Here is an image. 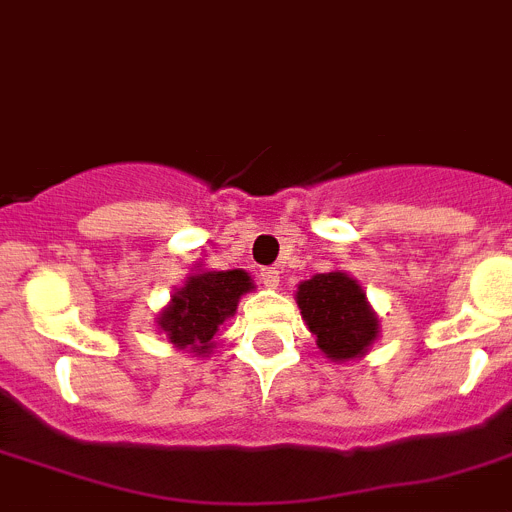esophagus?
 <instances>
[{"label":"esophagus","instance_id":"esophagus-1","mask_svg":"<svg viewBox=\"0 0 512 512\" xmlns=\"http://www.w3.org/2000/svg\"><path fill=\"white\" fill-rule=\"evenodd\" d=\"M260 281L265 283L268 288H278V283H281V270H278V268H262L260 270Z\"/></svg>","mask_w":512,"mask_h":512}]
</instances>
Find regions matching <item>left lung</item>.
I'll list each match as a JSON object with an SVG mask.
<instances>
[{
  "mask_svg": "<svg viewBox=\"0 0 512 512\" xmlns=\"http://www.w3.org/2000/svg\"><path fill=\"white\" fill-rule=\"evenodd\" d=\"M296 301L317 345L332 361L358 358L379 335L366 293L345 273L314 275L301 283Z\"/></svg>",
  "mask_w": 512,
  "mask_h": 512,
  "instance_id": "8db88e82",
  "label": "left lung"
}]
</instances>
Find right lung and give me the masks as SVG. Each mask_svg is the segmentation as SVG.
<instances>
[{
	"instance_id": "obj_1",
	"label": "right lung",
	"mask_w": 512,
	"mask_h": 512,
	"mask_svg": "<svg viewBox=\"0 0 512 512\" xmlns=\"http://www.w3.org/2000/svg\"><path fill=\"white\" fill-rule=\"evenodd\" d=\"M252 286L244 270L226 273H198L172 296V304L162 311L159 327L167 332L177 348H190V353H208L213 335L219 332L226 317L237 311V301Z\"/></svg>"
}]
</instances>
